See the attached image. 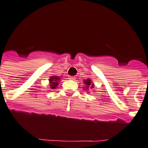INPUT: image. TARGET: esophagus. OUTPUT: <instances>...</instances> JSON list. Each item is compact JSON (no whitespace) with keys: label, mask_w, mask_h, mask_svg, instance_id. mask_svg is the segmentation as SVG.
I'll use <instances>...</instances> for the list:
<instances>
[{"label":"esophagus","mask_w":148,"mask_h":148,"mask_svg":"<svg viewBox=\"0 0 148 148\" xmlns=\"http://www.w3.org/2000/svg\"><path fill=\"white\" fill-rule=\"evenodd\" d=\"M69 79H70V80H75V79H76V77H74V76H70V77H69Z\"/></svg>","instance_id":"1"}]
</instances>
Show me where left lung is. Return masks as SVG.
Returning <instances> with one entry per match:
<instances>
[{
    "mask_svg": "<svg viewBox=\"0 0 148 148\" xmlns=\"http://www.w3.org/2000/svg\"><path fill=\"white\" fill-rule=\"evenodd\" d=\"M84 86L83 87V90L87 91V93H90L89 90H93V88H94V84L89 78L84 80Z\"/></svg>",
    "mask_w": 148,
    "mask_h": 148,
    "instance_id": "1",
    "label": "left lung"
}]
</instances>
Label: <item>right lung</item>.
I'll use <instances>...</instances> for the list:
<instances>
[{
    "instance_id": "1",
    "label": "right lung",
    "mask_w": 148,
    "mask_h": 148,
    "mask_svg": "<svg viewBox=\"0 0 148 148\" xmlns=\"http://www.w3.org/2000/svg\"><path fill=\"white\" fill-rule=\"evenodd\" d=\"M61 80V77L58 76H51L49 77V89L51 90H55V88H57V86H58L59 81Z\"/></svg>"
}]
</instances>
